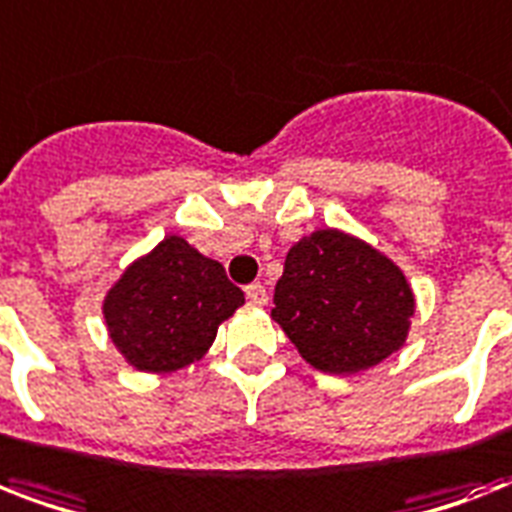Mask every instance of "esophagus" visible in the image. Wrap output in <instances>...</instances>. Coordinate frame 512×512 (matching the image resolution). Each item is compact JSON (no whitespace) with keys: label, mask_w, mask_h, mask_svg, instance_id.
Returning <instances> with one entry per match:
<instances>
[{"label":"esophagus","mask_w":512,"mask_h":512,"mask_svg":"<svg viewBox=\"0 0 512 512\" xmlns=\"http://www.w3.org/2000/svg\"><path fill=\"white\" fill-rule=\"evenodd\" d=\"M244 292H247V297L252 300V303L257 305L268 303V292H265L263 284H249V287H244Z\"/></svg>","instance_id":"1"}]
</instances>
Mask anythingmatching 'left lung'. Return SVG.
<instances>
[{
  "label": "left lung",
  "instance_id": "obj_1",
  "mask_svg": "<svg viewBox=\"0 0 512 512\" xmlns=\"http://www.w3.org/2000/svg\"><path fill=\"white\" fill-rule=\"evenodd\" d=\"M412 313V289L388 257L340 231H316L287 252L271 316L308 364L353 374L404 345Z\"/></svg>",
  "mask_w": 512,
  "mask_h": 512
}]
</instances>
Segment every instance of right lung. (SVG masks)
I'll return each mask as SVG.
<instances>
[{"label": "right lung", "mask_w": 512, "mask_h": 512, "mask_svg": "<svg viewBox=\"0 0 512 512\" xmlns=\"http://www.w3.org/2000/svg\"><path fill=\"white\" fill-rule=\"evenodd\" d=\"M244 303L217 260L180 236L127 268L108 292L103 313L124 358L140 372H175L212 345L217 324Z\"/></svg>", "instance_id": "right-lung-1"}]
</instances>
